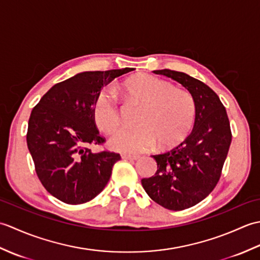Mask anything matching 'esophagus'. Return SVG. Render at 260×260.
Here are the masks:
<instances>
[{
	"instance_id": "esophagus-1",
	"label": "esophagus",
	"mask_w": 260,
	"mask_h": 260,
	"mask_svg": "<svg viewBox=\"0 0 260 260\" xmlns=\"http://www.w3.org/2000/svg\"><path fill=\"white\" fill-rule=\"evenodd\" d=\"M121 158H123V159H131V161H136V159H139L140 157L136 156V155H128V154H121Z\"/></svg>"
}]
</instances>
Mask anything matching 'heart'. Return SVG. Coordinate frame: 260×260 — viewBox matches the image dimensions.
Instances as JSON below:
<instances>
[{
  "instance_id": "heart-1",
  "label": "heart",
  "mask_w": 260,
  "mask_h": 260,
  "mask_svg": "<svg viewBox=\"0 0 260 260\" xmlns=\"http://www.w3.org/2000/svg\"><path fill=\"white\" fill-rule=\"evenodd\" d=\"M123 89L133 101L143 105L136 127H120L109 139V144L125 153H142L178 144L189 133L196 118L194 97L186 89L151 75H137L126 79ZM93 118L104 132L119 124L117 99L112 89H103L93 103Z\"/></svg>"
}]
</instances>
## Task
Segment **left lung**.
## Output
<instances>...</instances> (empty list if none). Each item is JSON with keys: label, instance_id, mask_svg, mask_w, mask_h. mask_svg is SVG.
I'll use <instances>...</instances> for the list:
<instances>
[{"label": "left lung", "instance_id": "8db88e82", "mask_svg": "<svg viewBox=\"0 0 260 260\" xmlns=\"http://www.w3.org/2000/svg\"><path fill=\"white\" fill-rule=\"evenodd\" d=\"M153 73L180 82L192 93L197 105L191 133L170 151L152 155L157 163L156 173L142 180L153 201L181 211L196 206L213 191L233 135L225 108L209 86L180 71L163 69Z\"/></svg>", "mask_w": 260, "mask_h": 260}]
</instances>
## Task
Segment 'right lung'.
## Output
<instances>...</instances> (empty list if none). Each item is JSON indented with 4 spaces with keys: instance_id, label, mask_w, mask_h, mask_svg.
Instances as JSON below:
<instances>
[{
    "instance_id": "add662e5",
    "label": "right lung",
    "mask_w": 260,
    "mask_h": 260,
    "mask_svg": "<svg viewBox=\"0 0 260 260\" xmlns=\"http://www.w3.org/2000/svg\"><path fill=\"white\" fill-rule=\"evenodd\" d=\"M133 68L85 71L59 82L33 107L26 143L45 189L67 204L92 200L106 186L118 153H92L103 145L93 103L104 86Z\"/></svg>"
}]
</instances>
